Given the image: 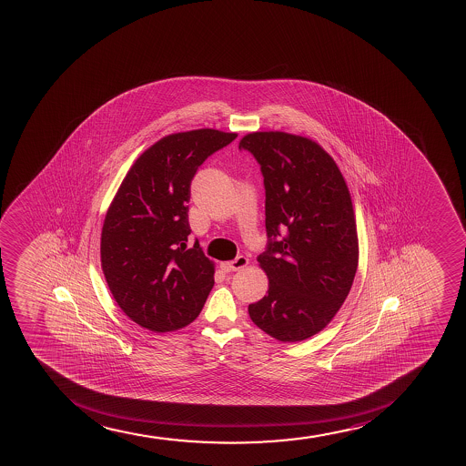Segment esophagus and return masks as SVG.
I'll list each match as a JSON object with an SVG mask.
<instances>
[{
    "label": "esophagus",
    "mask_w": 466,
    "mask_h": 466,
    "mask_svg": "<svg viewBox=\"0 0 466 466\" xmlns=\"http://www.w3.org/2000/svg\"><path fill=\"white\" fill-rule=\"evenodd\" d=\"M246 265H248V258H246L245 256H238L236 260L221 263V269L226 272L240 271V269H243Z\"/></svg>",
    "instance_id": "34e87169"
}]
</instances>
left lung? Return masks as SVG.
Masks as SVG:
<instances>
[{"mask_svg": "<svg viewBox=\"0 0 466 466\" xmlns=\"http://www.w3.org/2000/svg\"><path fill=\"white\" fill-rule=\"evenodd\" d=\"M240 150L260 166L267 249L258 256L269 288L248 307L252 322L282 342L316 335L350 293L358 236L344 177L322 147L282 131H257Z\"/></svg>", "mask_w": 466, "mask_h": 466, "instance_id": "1", "label": "left lung"}]
</instances>
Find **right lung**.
I'll list each match as a JSON object with an SVG mask.
<instances>
[{
    "mask_svg": "<svg viewBox=\"0 0 466 466\" xmlns=\"http://www.w3.org/2000/svg\"><path fill=\"white\" fill-rule=\"evenodd\" d=\"M236 133L186 131L162 137L127 173L105 217L100 258L111 294L133 322L157 333L197 319L214 287V265L188 246L190 184Z\"/></svg>",
    "mask_w": 466,
    "mask_h": 466,
    "instance_id": "add662e5",
    "label": "right lung"
}]
</instances>
